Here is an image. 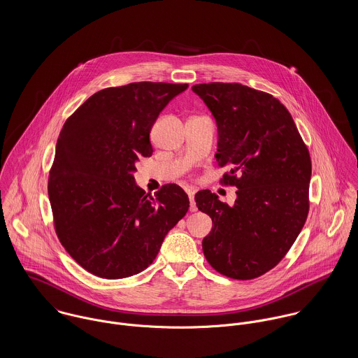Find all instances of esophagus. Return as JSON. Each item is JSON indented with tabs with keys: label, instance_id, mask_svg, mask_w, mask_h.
I'll return each mask as SVG.
<instances>
[{
	"label": "esophagus",
	"instance_id": "34e87169",
	"mask_svg": "<svg viewBox=\"0 0 358 358\" xmlns=\"http://www.w3.org/2000/svg\"><path fill=\"white\" fill-rule=\"evenodd\" d=\"M186 193H187L189 200H190V210H192V212H196V210H197V205H196V201H194V193H196V190L189 187V189H186Z\"/></svg>",
	"mask_w": 358,
	"mask_h": 358
}]
</instances>
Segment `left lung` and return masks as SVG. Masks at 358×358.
<instances>
[{"instance_id": "8db88e82", "label": "left lung", "mask_w": 358, "mask_h": 358, "mask_svg": "<svg viewBox=\"0 0 358 358\" xmlns=\"http://www.w3.org/2000/svg\"><path fill=\"white\" fill-rule=\"evenodd\" d=\"M217 127L216 161L223 183L237 187L234 205L209 190L196 204L210 216L203 240L208 263L220 274L252 280L287 255L308 213L311 161L295 121L274 96L237 83L194 85Z\"/></svg>"}]
</instances>
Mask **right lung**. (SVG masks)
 Here are the masks:
<instances>
[{
  "label": "right lung",
  "mask_w": 358,
  "mask_h": 358,
  "mask_svg": "<svg viewBox=\"0 0 358 358\" xmlns=\"http://www.w3.org/2000/svg\"><path fill=\"white\" fill-rule=\"evenodd\" d=\"M187 84L132 83L106 88L64 122L50 172L48 196L59 241L87 271L117 280L153 263L190 201L169 183L153 196L136 182V162L150 157L159 113Z\"/></svg>",
  "instance_id": "1"
}]
</instances>
